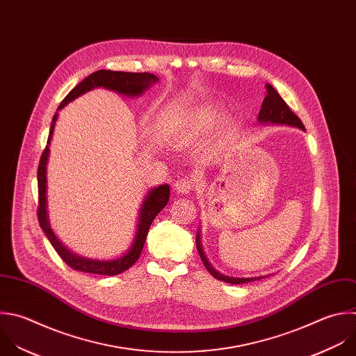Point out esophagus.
I'll use <instances>...</instances> for the list:
<instances>
[{
  "label": "esophagus",
  "instance_id": "34e87169",
  "mask_svg": "<svg viewBox=\"0 0 356 356\" xmlns=\"http://www.w3.org/2000/svg\"><path fill=\"white\" fill-rule=\"evenodd\" d=\"M193 188H194V181L190 177H181L175 183V190L181 194H187L193 191Z\"/></svg>",
  "mask_w": 356,
  "mask_h": 356
}]
</instances>
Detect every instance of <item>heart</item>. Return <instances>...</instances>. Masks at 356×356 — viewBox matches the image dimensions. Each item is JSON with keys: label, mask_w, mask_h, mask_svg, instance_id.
<instances>
[{"label": "heart", "mask_w": 356, "mask_h": 356, "mask_svg": "<svg viewBox=\"0 0 356 356\" xmlns=\"http://www.w3.org/2000/svg\"><path fill=\"white\" fill-rule=\"evenodd\" d=\"M219 120V111L215 107L205 106L188 113L173 129V140L179 144H188L204 133L209 131Z\"/></svg>", "instance_id": "obj_1"}]
</instances>
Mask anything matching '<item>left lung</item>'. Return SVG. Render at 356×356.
I'll list each match as a JSON object with an SVG mask.
<instances>
[{
  "instance_id": "left-lung-1",
  "label": "left lung",
  "mask_w": 356,
  "mask_h": 356,
  "mask_svg": "<svg viewBox=\"0 0 356 356\" xmlns=\"http://www.w3.org/2000/svg\"><path fill=\"white\" fill-rule=\"evenodd\" d=\"M266 89H267V95L263 100V104H261V110L259 113V117L257 120L260 123H275V124H288V126H293V127H299L302 130H305V126L302 123L300 118L289 108V106L285 103V100L280 96V93L270 85V83H266ZM195 243H197V250H198V254L205 266V268L208 270V273L215 277L216 280L219 281H223V282H227V284H248V282H252V281H256V280H261L260 277L259 278H233V277H226V275H222L219 274L218 271H215L208 260L205 259L204 256V252H202V248H201V243H200V234L197 236L195 239Z\"/></svg>"
}]
</instances>
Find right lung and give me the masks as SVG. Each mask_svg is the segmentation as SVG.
Here are the masks:
<instances>
[{
    "mask_svg": "<svg viewBox=\"0 0 356 356\" xmlns=\"http://www.w3.org/2000/svg\"><path fill=\"white\" fill-rule=\"evenodd\" d=\"M158 81V76L149 72H123V71H110V70H99L90 75H88L83 81H81L61 102L57 110L63 108L67 103L78 97L79 95L97 88L103 86L110 90H115L122 95L127 96H137L141 95L145 89H148L154 82ZM57 120V113L53 117L49 138H47V145L42 154L40 162H39V169H38V188H39V207H38V219L40 223V227L46 233L47 239L50 241L51 246L54 250L58 253V256L63 259V261L70 266L72 270L81 271V273H88V274H99V275H117L122 274L123 271L129 270L140 257L143 248L147 241V234L151 227L152 220L155 216L165 208V205L169 201L170 195V188L168 184H162L159 187H155L149 191V194L145 197V201L141 207L140 212V219H138V229L136 233V239L134 243L131 245L130 250L127 254H124L120 259L115 260H108V261H99V260H89L79 257L67 248H64L60 241L56 238V234L53 233L50 225H49V218H47V205H46V165L49 159V144L53 137L54 131V124Z\"/></svg>",
    "mask_w": 356,
    "mask_h": 356,
    "instance_id": "add662e5",
    "label": "right lung"
}]
</instances>
